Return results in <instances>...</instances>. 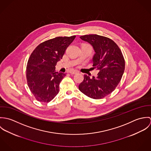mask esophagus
<instances>
[{
  "label": "esophagus",
  "mask_w": 151,
  "mask_h": 151,
  "mask_svg": "<svg viewBox=\"0 0 151 151\" xmlns=\"http://www.w3.org/2000/svg\"><path fill=\"white\" fill-rule=\"evenodd\" d=\"M69 73L71 74H77L78 73V71H76V70H73V71H70Z\"/></svg>",
  "instance_id": "1"
}]
</instances>
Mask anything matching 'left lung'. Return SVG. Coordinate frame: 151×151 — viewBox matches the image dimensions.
I'll return each mask as SVG.
<instances>
[{
  "instance_id": "obj_1",
  "label": "left lung",
  "mask_w": 151,
  "mask_h": 151,
  "mask_svg": "<svg viewBox=\"0 0 151 151\" xmlns=\"http://www.w3.org/2000/svg\"><path fill=\"white\" fill-rule=\"evenodd\" d=\"M80 38L90 43L95 53L93 66L99 70L96 77L84 75L83 81L79 85L80 91L87 96L102 99L111 93L120 83L125 68L123 53L113 40L96 34L85 35Z\"/></svg>"
}]
</instances>
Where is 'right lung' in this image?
Returning a JSON list of instances; mask_svg holds the SVG:
<instances>
[{
    "label": "right lung",
    "instance_id": "add662e5",
    "mask_svg": "<svg viewBox=\"0 0 151 151\" xmlns=\"http://www.w3.org/2000/svg\"><path fill=\"white\" fill-rule=\"evenodd\" d=\"M75 38L74 35L49 40L37 46L31 54L26 78L28 86L38 101L49 102L59 93V84L66 74L55 72V66Z\"/></svg>",
    "mask_w": 151,
    "mask_h": 151
}]
</instances>
